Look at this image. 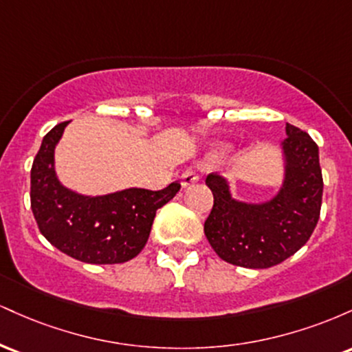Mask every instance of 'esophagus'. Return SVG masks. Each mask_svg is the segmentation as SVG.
<instances>
[{"label": "esophagus", "mask_w": 352, "mask_h": 352, "mask_svg": "<svg viewBox=\"0 0 352 352\" xmlns=\"http://www.w3.org/2000/svg\"><path fill=\"white\" fill-rule=\"evenodd\" d=\"M199 180H200V177L197 175L193 170H185L184 173H182V179H180L182 187H190V185L197 184Z\"/></svg>", "instance_id": "34e87169"}]
</instances>
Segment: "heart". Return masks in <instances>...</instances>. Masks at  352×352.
Listing matches in <instances>:
<instances>
[{
	"label": "heart",
	"mask_w": 352,
	"mask_h": 352,
	"mask_svg": "<svg viewBox=\"0 0 352 352\" xmlns=\"http://www.w3.org/2000/svg\"><path fill=\"white\" fill-rule=\"evenodd\" d=\"M227 148H228V145H225V144H217V145H213L212 151H210V157H220V155H223V153L227 152Z\"/></svg>",
	"instance_id": "1"
}]
</instances>
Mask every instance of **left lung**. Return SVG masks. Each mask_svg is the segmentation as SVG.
Here are the masks:
<instances>
[{
  "instance_id": "obj_1",
  "label": "left lung",
  "mask_w": 352,
  "mask_h": 352,
  "mask_svg": "<svg viewBox=\"0 0 352 352\" xmlns=\"http://www.w3.org/2000/svg\"><path fill=\"white\" fill-rule=\"evenodd\" d=\"M281 142L285 180L280 192L263 204L233 199L228 180L210 173L213 208L204 232L215 253L243 268H270L289 258L316 228L322 200L318 145L301 129L286 124Z\"/></svg>"
}]
</instances>
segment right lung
Returning <instances> with one entry per match:
<instances>
[{
  "label": "right lung",
  "instance_id": "right-lung-1",
  "mask_svg": "<svg viewBox=\"0 0 352 352\" xmlns=\"http://www.w3.org/2000/svg\"><path fill=\"white\" fill-rule=\"evenodd\" d=\"M69 122L44 135L31 167V210L39 232L59 252L92 265L125 263L147 243L155 212L180 190L125 188L87 197L66 188L54 170V148Z\"/></svg>",
  "mask_w": 352,
  "mask_h": 352
}]
</instances>
